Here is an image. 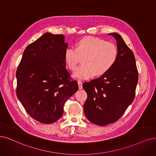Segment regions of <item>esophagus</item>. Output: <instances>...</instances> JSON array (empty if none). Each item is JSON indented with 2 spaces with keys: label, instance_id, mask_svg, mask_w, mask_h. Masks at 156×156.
Here are the masks:
<instances>
[{
  "label": "esophagus",
  "instance_id": "esophagus-1",
  "mask_svg": "<svg viewBox=\"0 0 156 156\" xmlns=\"http://www.w3.org/2000/svg\"><path fill=\"white\" fill-rule=\"evenodd\" d=\"M78 84L79 89H82V88H83V87H82V83L80 81H78Z\"/></svg>",
  "mask_w": 156,
  "mask_h": 156
}]
</instances>
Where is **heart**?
<instances>
[{
  "label": "heart",
  "mask_w": 156,
  "mask_h": 156,
  "mask_svg": "<svg viewBox=\"0 0 156 156\" xmlns=\"http://www.w3.org/2000/svg\"><path fill=\"white\" fill-rule=\"evenodd\" d=\"M115 45L98 37H88L81 39L75 47H69L64 53L66 64L72 71L77 68L80 58L81 65L74 76L81 80L102 75L109 71L117 58Z\"/></svg>",
  "instance_id": "1"
}]
</instances>
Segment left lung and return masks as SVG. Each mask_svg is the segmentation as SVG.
Listing matches in <instances>:
<instances>
[{"instance_id": "obj_1", "label": "left lung", "mask_w": 156, "mask_h": 156, "mask_svg": "<svg viewBox=\"0 0 156 156\" xmlns=\"http://www.w3.org/2000/svg\"><path fill=\"white\" fill-rule=\"evenodd\" d=\"M114 37L117 44V58L112 68L101 77L85 82L87 94L83 105L87 119L98 126L115 122L124 114L134 99L138 73L133 52L121 36Z\"/></svg>"}]
</instances>
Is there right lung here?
I'll list each match as a JSON object with an SVG mask.
<instances>
[{"label": "right lung", "instance_id": "right-lung-1", "mask_svg": "<svg viewBox=\"0 0 156 156\" xmlns=\"http://www.w3.org/2000/svg\"><path fill=\"white\" fill-rule=\"evenodd\" d=\"M62 34L46 32L27 46L16 73V95L25 111L41 123L61 118L66 101L78 90L66 68L68 44Z\"/></svg>", "mask_w": 156, "mask_h": 156}]
</instances>
